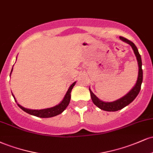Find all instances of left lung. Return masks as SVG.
Wrapping results in <instances>:
<instances>
[{
	"label": "left lung",
	"instance_id": "1",
	"mask_svg": "<svg viewBox=\"0 0 153 153\" xmlns=\"http://www.w3.org/2000/svg\"><path fill=\"white\" fill-rule=\"evenodd\" d=\"M121 40H122L124 42L129 44V45L131 47L133 51H134V53L136 56L137 60L138 62V67H139V72H138V78L137 80V82L135 84V85L133 87V88L127 94H126L125 96H123L122 98L119 99L117 101H113V102H105V101H101L99 98L96 97V95L91 91V90L89 88L91 93V99L94 103L96 105V106L99 107V108L102 109L103 111H117L118 110H121L122 108H124L125 106H127V105H129V103L132 102L135 99V98L137 96V95L140 93V89H141V85L142 82H143V69H142V59H141V56H140V53H139L137 48L135 46V45L132 42L129 41L127 39L123 37V36H119Z\"/></svg>",
	"mask_w": 153,
	"mask_h": 153
}]
</instances>
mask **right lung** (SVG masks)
Instances as JSON below:
<instances>
[{
    "instance_id": "1",
    "label": "right lung",
    "mask_w": 153,
    "mask_h": 153,
    "mask_svg": "<svg viewBox=\"0 0 153 153\" xmlns=\"http://www.w3.org/2000/svg\"><path fill=\"white\" fill-rule=\"evenodd\" d=\"M12 71H13V68H12L11 72H12ZM75 82H73L71 86L69 87L68 91H67L65 96L64 99H63L62 101H61V102L59 103L58 105L52 107V108H45V109L34 110V109H29V108H24V107L22 106L20 104H19V103H17L16 100L13 94H12V95H13L15 101L17 103L18 106L20 107V108H22L23 111H24L26 112V113L29 114H31V115L35 116V117H40V118H50V117H55V116L60 114L62 113V111H64V110L67 108V106H68V104H69L70 101H71V91H72V89H73V86L75 85Z\"/></svg>"
}]
</instances>
